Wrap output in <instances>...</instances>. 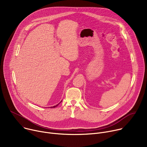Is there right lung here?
Masks as SVG:
<instances>
[{
    "mask_svg": "<svg viewBox=\"0 0 147 147\" xmlns=\"http://www.w3.org/2000/svg\"><path fill=\"white\" fill-rule=\"evenodd\" d=\"M59 104H57V105H56V106H54V107H51V108H55V107H57V106H58V105H59Z\"/></svg>",
    "mask_w": 147,
    "mask_h": 147,
    "instance_id": "right-lung-1",
    "label": "right lung"
}]
</instances>
